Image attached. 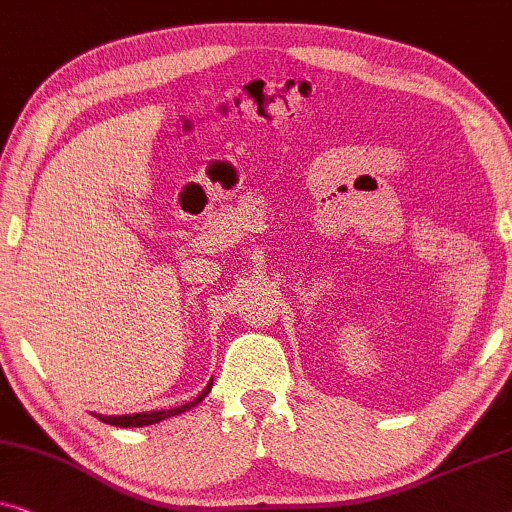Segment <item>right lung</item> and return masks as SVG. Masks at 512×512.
Wrapping results in <instances>:
<instances>
[{
    "mask_svg": "<svg viewBox=\"0 0 512 512\" xmlns=\"http://www.w3.org/2000/svg\"><path fill=\"white\" fill-rule=\"evenodd\" d=\"M211 387H213V380L206 385V390L201 392L197 399L190 401V403H183V406H178V408H169V410H148V413H132V415H97V413H95V417H99V420L106 422V424H113V427H148V424H157V422L167 420V417L187 413V410H190V408L199 406V403L208 397V392H211Z\"/></svg>",
    "mask_w": 512,
    "mask_h": 512,
    "instance_id": "1",
    "label": "right lung"
}]
</instances>
